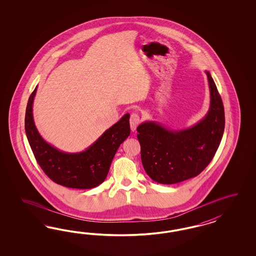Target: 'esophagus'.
I'll return each instance as SVG.
<instances>
[{
	"label": "esophagus",
	"instance_id": "1",
	"mask_svg": "<svg viewBox=\"0 0 256 256\" xmlns=\"http://www.w3.org/2000/svg\"><path fill=\"white\" fill-rule=\"evenodd\" d=\"M140 123V118L139 116L137 114H132L130 118V128H132V132H134L136 130Z\"/></svg>",
	"mask_w": 256,
	"mask_h": 256
}]
</instances>
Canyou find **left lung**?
Returning a JSON list of instances; mask_svg holds the SVG:
<instances>
[{
    "label": "left lung",
    "instance_id": "8db88e82",
    "mask_svg": "<svg viewBox=\"0 0 256 256\" xmlns=\"http://www.w3.org/2000/svg\"><path fill=\"white\" fill-rule=\"evenodd\" d=\"M210 105L198 123L184 130H170L156 121L137 128L142 163L149 178L170 185L198 176L210 164L224 135V108L210 72Z\"/></svg>",
    "mask_w": 256,
    "mask_h": 256
}]
</instances>
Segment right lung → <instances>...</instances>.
Instances as JSON below:
<instances>
[{"mask_svg":"<svg viewBox=\"0 0 256 256\" xmlns=\"http://www.w3.org/2000/svg\"><path fill=\"white\" fill-rule=\"evenodd\" d=\"M36 90L38 86L27 104L25 132L39 166L55 183L66 188L87 190L100 186L107 178L120 144L130 134V114H126L86 150L64 152L43 139L36 126L32 103Z\"/></svg>","mask_w":256,"mask_h":256,"instance_id":"1","label":"right lung"}]
</instances>
